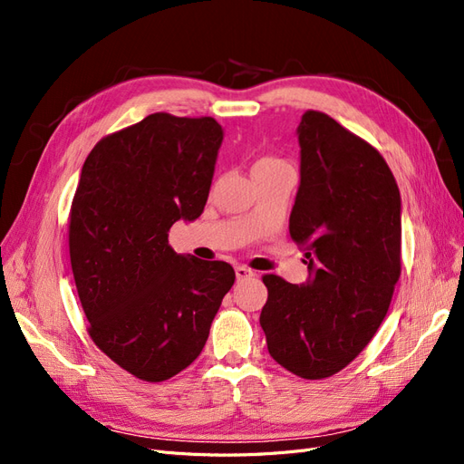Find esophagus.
Wrapping results in <instances>:
<instances>
[{
    "label": "esophagus",
    "instance_id": "esophagus-1",
    "mask_svg": "<svg viewBox=\"0 0 464 464\" xmlns=\"http://www.w3.org/2000/svg\"><path fill=\"white\" fill-rule=\"evenodd\" d=\"M254 276H256V273L247 269V266H244V265L236 266V278L237 280H247V278H254Z\"/></svg>",
    "mask_w": 464,
    "mask_h": 464
}]
</instances>
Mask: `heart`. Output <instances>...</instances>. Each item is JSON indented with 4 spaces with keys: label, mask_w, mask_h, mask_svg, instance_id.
I'll use <instances>...</instances> for the list:
<instances>
[{
    "label": "heart",
    "mask_w": 464,
    "mask_h": 464,
    "mask_svg": "<svg viewBox=\"0 0 464 464\" xmlns=\"http://www.w3.org/2000/svg\"><path fill=\"white\" fill-rule=\"evenodd\" d=\"M283 166H286V164L276 160V159H269V157H266V159H259V160L256 162V166H254V174L276 170V168H283Z\"/></svg>",
    "instance_id": "b5f03b06"
}]
</instances>
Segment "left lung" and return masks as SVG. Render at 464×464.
<instances>
[{"label":"left lung","instance_id":"8db88e82","mask_svg":"<svg viewBox=\"0 0 464 464\" xmlns=\"http://www.w3.org/2000/svg\"><path fill=\"white\" fill-rule=\"evenodd\" d=\"M300 188L290 237L305 283L265 275L259 323L269 354L304 379L341 372L373 339L401 276V193L370 143L323 111L298 125Z\"/></svg>","mask_w":464,"mask_h":464}]
</instances>
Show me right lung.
I'll use <instances>...</instances> for the list:
<instances>
[{
  "mask_svg": "<svg viewBox=\"0 0 464 464\" xmlns=\"http://www.w3.org/2000/svg\"><path fill=\"white\" fill-rule=\"evenodd\" d=\"M224 131L213 118L150 114L101 139L82 164L69 256L89 334L120 368L164 382L201 354L236 273L179 256L178 220L199 218Z\"/></svg>",
  "mask_w": 464,
  "mask_h": 464,
  "instance_id": "right-lung-1",
  "label": "right lung"
}]
</instances>
